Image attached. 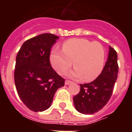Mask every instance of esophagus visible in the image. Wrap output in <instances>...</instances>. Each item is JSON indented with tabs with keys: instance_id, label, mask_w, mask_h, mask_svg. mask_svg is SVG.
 I'll return each mask as SVG.
<instances>
[{
	"instance_id": "esophagus-1",
	"label": "esophagus",
	"mask_w": 132,
	"mask_h": 132,
	"mask_svg": "<svg viewBox=\"0 0 132 132\" xmlns=\"http://www.w3.org/2000/svg\"><path fill=\"white\" fill-rule=\"evenodd\" d=\"M71 83H72V82H71V81H70V80H66V81H65V85H66V86H67V85H69V84H71Z\"/></svg>"
}]
</instances>
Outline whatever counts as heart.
Returning a JSON list of instances; mask_svg holds the SVG:
<instances>
[{"label": "heart", "instance_id": "heart-1", "mask_svg": "<svg viewBox=\"0 0 132 132\" xmlns=\"http://www.w3.org/2000/svg\"><path fill=\"white\" fill-rule=\"evenodd\" d=\"M105 52L99 42L73 38L63 44L62 51L53 49L50 54V62L59 74H63L72 66L75 69L68 76L86 81L95 80L104 68Z\"/></svg>", "mask_w": 132, "mask_h": 132}]
</instances>
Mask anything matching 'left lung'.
<instances>
[{"instance_id":"left-lung-1","label":"left lung","mask_w":132,"mask_h":132,"mask_svg":"<svg viewBox=\"0 0 132 132\" xmlns=\"http://www.w3.org/2000/svg\"><path fill=\"white\" fill-rule=\"evenodd\" d=\"M117 75V54L110 46L108 61L101 73L93 82L80 84V92L73 97L76 110L84 114H92L102 109L112 96Z\"/></svg>"}]
</instances>
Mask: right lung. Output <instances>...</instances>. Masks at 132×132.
Masks as SVG:
<instances>
[{
    "mask_svg": "<svg viewBox=\"0 0 132 132\" xmlns=\"http://www.w3.org/2000/svg\"><path fill=\"white\" fill-rule=\"evenodd\" d=\"M59 37L49 33L24 42L16 56L14 78L16 90L24 105L34 112L52 105L55 93L65 80L52 69L51 48Z\"/></svg>",
    "mask_w": 132,
    "mask_h": 132,
    "instance_id": "obj_1",
    "label": "right lung"
}]
</instances>
